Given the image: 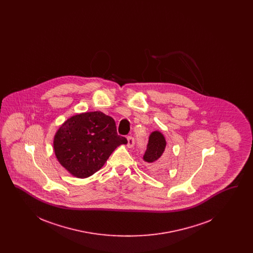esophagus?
I'll return each mask as SVG.
<instances>
[{
	"label": "esophagus",
	"instance_id": "obj_1",
	"mask_svg": "<svg viewBox=\"0 0 253 253\" xmlns=\"http://www.w3.org/2000/svg\"><path fill=\"white\" fill-rule=\"evenodd\" d=\"M127 146L129 147V148H132L134 146V139H133V137H132V135H129V136H127Z\"/></svg>",
	"mask_w": 253,
	"mask_h": 253
}]
</instances>
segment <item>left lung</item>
<instances>
[{
    "label": "left lung",
    "mask_w": 253,
    "mask_h": 253,
    "mask_svg": "<svg viewBox=\"0 0 253 253\" xmlns=\"http://www.w3.org/2000/svg\"><path fill=\"white\" fill-rule=\"evenodd\" d=\"M165 147L166 140L164 135L158 131L152 132L143 159L150 164V168L153 171H160L167 167L168 162L166 157H163Z\"/></svg>",
    "instance_id": "obj_1"
}]
</instances>
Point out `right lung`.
Returning a JSON list of instances; mask_svg holds the SVG:
<instances>
[{"label": "right lung", "instance_id": "1", "mask_svg": "<svg viewBox=\"0 0 253 253\" xmlns=\"http://www.w3.org/2000/svg\"><path fill=\"white\" fill-rule=\"evenodd\" d=\"M127 139L118 134L116 122L101 112L73 116L54 137V151L60 164L72 175L86 178L104 165L117 147Z\"/></svg>", "mask_w": 253, "mask_h": 253}]
</instances>
